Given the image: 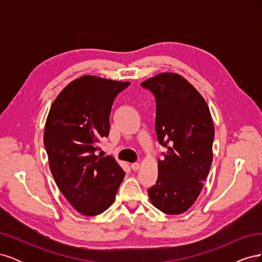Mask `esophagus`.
Segmentation results:
<instances>
[{
	"label": "esophagus",
	"mask_w": 262,
	"mask_h": 262,
	"mask_svg": "<svg viewBox=\"0 0 262 262\" xmlns=\"http://www.w3.org/2000/svg\"><path fill=\"white\" fill-rule=\"evenodd\" d=\"M131 168H132V170H138L140 168V164L139 163L131 164Z\"/></svg>",
	"instance_id": "1"
}]
</instances>
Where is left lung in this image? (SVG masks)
Masks as SVG:
<instances>
[{
  "label": "left lung",
  "instance_id": "left-lung-1",
  "mask_svg": "<svg viewBox=\"0 0 262 262\" xmlns=\"http://www.w3.org/2000/svg\"><path fill=\"white\" fill-rule=\"evenodd\" d=\"M141 86L154 95L157 140L167 147L158 160L157 181L147 190L148 196L155 208L176 215L194 203L210 171L214 140L210 109L179 74H157Z\"/></svg>",
  "mask_w": 262,
  "mask_h": 262
}]
</instances>
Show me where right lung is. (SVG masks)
Listing matches in <instances>:
<instances>
[{
	"instance_id": "1",
	"label": "right lung",
	"mask_w": 262,
	"mask_h": 262,
	"mask_svg": "<svg viewBox=\"0 0 262 262\" xmlns=\"http://www.w3.org/2000/svg\"><path fill=\"white\" fill-rule=\"evenodd\" d=\"M129 84L81 76L63 89L47 117L43 144L51 173L63 195L83 215L107 210L124 178L113 156L96 152L109 134L113 102Z\"/></svg>"
}]
</instances>
